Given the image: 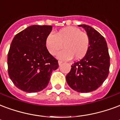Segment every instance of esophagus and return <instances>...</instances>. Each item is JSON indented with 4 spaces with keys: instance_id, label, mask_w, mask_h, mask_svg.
I'll use <instances>...</instances> for the list:
<instances>
[{
    "instance_id": "34e87169",
    "label": "esophagus",
    "mask_w": 120,
    "mask_h": 120,
    "mask_svg": "<svg viewBox=\"0 0 120 120\" xmlns=\"http://www.w3.org/2000/svg\"><path fill=\"white\" fill-rule=\"evenodd\" d=\"M58 65H59V66L62 65V63H63L62 61H58Z\"/></svg>"
}]
</instances>
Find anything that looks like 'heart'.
I'll return each mask as SVG.
<instances>
[{
    "instance_id": "1",
    "label": "heart",
    "mask_w": 120,
    "mask_h": 120,
    "mask_svg": "<svg viewBox=\"0 0 120 120\" xmlns=\"http://www.w3.org/2000/svg\"><path fill=\"white\" fill-rule=\"evenodd\" d=\"M46 46L53 56L56 55L64 46L65 49L58 55L60 60H71L73 56L76 60H80L89 50L90 38L79 28L67 26L60 29L55 35L49 34L46 38Z\"/></svg>"
}]
</instances>
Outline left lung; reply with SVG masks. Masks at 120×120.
<instances>
[{
  "instance_id": "8db88e82",
  "label": "left lung",
  "mask_w": 120,
  "mask_h": 120,
  "mask_svg": "<svg viewBox=\"0 0 120 120\" xmlns=\"http://www.w3.org/2000/svg\"><path fill=\"white\" fill-rule=\"evenodd\" d=\"M85 28L90 38V48L85 57L74 63L66 81L72 89L88 93L100 87L109 74L110 57L107 42L100 33L87 25H79Z\"/></svg>"
}]
</instances>
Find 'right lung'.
<instances>
[{
  "label": "right lung",
  "mask_w": 120,
  "mask_h": 120,
  "mask_svg": "<svg viewBox=\"0 0 120 120\" xmlns=\"http://www.w3.org/2000/svg\"><path fill=\"white\" fill-rule=\"evenodd\" d=\"M51 25H34L15 35L8 55V74L14 85L24 92L41 91L48 85L58 60L49 53L46 38Z\"/></svg>",
  "instance_id": "obj_1"
}]
</instances>
